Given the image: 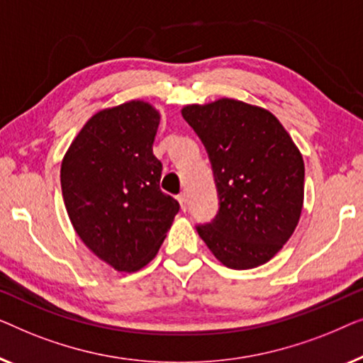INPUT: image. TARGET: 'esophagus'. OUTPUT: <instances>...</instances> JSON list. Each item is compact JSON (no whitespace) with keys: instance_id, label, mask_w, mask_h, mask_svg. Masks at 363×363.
<instances>
[{"instance_id":"obj_1","label":"esophagus","mask_w":363,"mask_h":363,"mask_svg":"<svg viewBox=\"0 0 363 363\" xmlns=\"http://www.w3.org/2000/svg\"><path fill=\"white\" fill-rule=\"evenodd\" d=\"M177 201H179V203H181V208L184 212L187 211V196L184 192H181L179 196H177Z\"/></svg>"}]
</instances>
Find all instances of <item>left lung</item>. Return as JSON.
I'll return each instance as SVG.
<instances>
[{"mask_svg":"<svg viewBox=\"0 0 363 363\" xmlns=\"http://www.w3.org/2000/svg\"><path fill=\"white\" fill-rule=\"evenodd\" d=\"M184 120L201 138L218 196L217 216L196 227L228 268L267 263L293 235L304 199V162L277 116L222 99L189 105Z\"/></svg>","mask_w":363,"mask_h":363,"instance_id":"8db88e82","label":"left lung"}]
</instances>
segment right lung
<instances>
[{
	"instance_id": "right-lung-1",
	"label": "right lung",
	"mask_w": 363,
	"mask_h": 363,
	"mask_svg": "<svg viewBox=\"0 0 363 363\" xmlns=\"http://www.w3.org/2000/svg\"><path fill=\"white\" fill-rule=\"evenodd\" d=\"M160 113L135 100L91 116L70 145L60 186L70 222L86 247L118 272L156 257L179 202L160 189L152 155Z\"/></svg>"
}]
</instances>
